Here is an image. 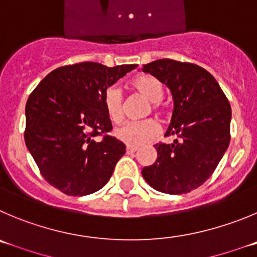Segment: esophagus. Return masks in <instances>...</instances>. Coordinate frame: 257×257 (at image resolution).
<instances>
[{
  "instance_id": "1",
  "label": "esophagus",
  "mask_w": 257,
  "mask_h": 257,
  "mask_svg": "<svg viewBox=\"0 0 257 257\" xmlns=\"http://www.w3.org/2000/svg\"><path fill=\"white\" fill-rule=\"evenodd\" d=\"M137 150L138 148L134 147V146H126V153H134Z\"/></svg>"
}]
</instances>
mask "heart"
I'll return each mask as SVG.
<instances>
[{
  "instance_id": "b5f03b06",
  "label": "heart",
  "mask_w": 257,
  "mask_h": 257,
  "mask_svg": "<svg viewBox=\"0 0 257 257\" xmlns=\"http://www.w3.org/2000/svg\"><path fill=\"white\" fill-rule=\"evenodd\" d=\"M134 90L151 102L155 112H161V100L164 99L165 90L161 81L151 74H141L132 81ZM104 106L109 119L114 123H120L124 117V96L120 87L111 85L104 92ZM160 134V125L153 119L143 121H128L115 129V136L119 141L128 146H142L155 140Z\"/></svg>"
}]
</instances>
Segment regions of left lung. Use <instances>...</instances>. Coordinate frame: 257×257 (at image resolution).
<instances>
[{"instance_id":"1","label":"left lung","mask_w":257,"mask_h":257,"mask_svg":"<svg viewBox=\"0 0 257 257\" xmlns=\"http://www.w3.org/2000/svg\"><path fill=\"white\" fill-rule=\"evenodd\" d=\"M142 71L171 90L174 112L165 136L177 137L171 145H155L157 160L142 175L161 193H190L212 176L228 148L231 105L215 78L200 66L158 59Z\"/></svg>"}]
</instances>
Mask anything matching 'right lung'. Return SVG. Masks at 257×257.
Returning a JSON list of instances; mask_svg holds the SVG:
<instances>
[{
    "label": "right lung",
    "mask_w": 257,
    "mask_h": 257,
    "mask_svg": "<svg viewBox=\"0 0 257 257\" xmlns=\"http://www.w3.org/2000/svg\"><path fill=\"white\" fill-rule=\"evenodd\" d=\"M137 64L106 67L82 62L50 72L29 96L26 147L47 183L71 196L100 190L125 145L109 136L112 125L104 92ZM100 135V143L93 137Z\"/></svg>",
    "instance_id": "right-lung-1"
}]
</instances>
